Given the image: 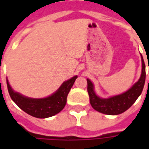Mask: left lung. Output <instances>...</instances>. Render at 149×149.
<instances>
[{
  "mask_svg": "<svg viewBox=\"0 0 149 149\" xmlns=\"http://www.w3.org/2000/svg\"><path fill=\"white\" fill-rule=\"evenodd\" d=\"M141 61L142 72L139 81L133 84V86L129 88L127 92L120 95L114 96L107 99L100 98L95 93L93 83L91 82L90 80L87 79V89L89 95V101L94 109L107 115H118L128 110L135 103V101L142 93L145 82V65L142 56Z\"/></svg>",
  "mask_w": 149,
  "mask_h": 149,
  "instance_id": "left-lung-1",
  "label": "left lung"
}]
</instances>
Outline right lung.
Here are the masks:
<instances>
[{
  "label": "right lung",
  "mask_w": 149,
  "mask_h": 149,
  "mask_svg": "<svg viewBox=\"0 0 149 149\" xmlns=\"http://www.w3.org/2000/svg\"><path fill=\"white\" fill-rule=\"evenodd\" d=\"M77 78V76H75L65 81L56 93L41 99L29 98L16 93L9 85L8 80L6 81L10 97L21 109L34 117L47 118L57 114L65 108L68 93Z\"/></svg>",
  "instance_id": "right-lung-1"
}]
</instances>
